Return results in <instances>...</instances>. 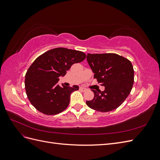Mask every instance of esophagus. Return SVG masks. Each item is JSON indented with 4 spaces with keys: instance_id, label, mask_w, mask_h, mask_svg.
Segmentation results:
<instances>
[{
    "instance_id": "1",
    "label": "esophagus",
    "mask_w": 160,
    "mask_h": 160,
    "mask_svg": "<svg viewBox=\"0 0 160 160\" xmlns=\"http://www.w3.org/2000/svg\"><path fill=\"white\" fill-rule=\"evenodd\" d=\"M80 91H87V89H85V88H80Z\"/></svg>"
}]
</instances>
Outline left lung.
Instances as JSON below:
<instances>
[{
	"mask_svg": "<svg viewBox=\"0 0 160 160\" xmlns=\"http://www.w3.org/2000/svg\"><path fill=\"white\" fill-rule=\"evenodd\" d=\"M87 60L94 78L105 90L91 89L94 98L87 101L92 109L108 112L119 108L129 95L134 82V70L129 60L115 53L90 54Z\"/></svg>",
	"mask_w": 160,
	"mask_h": 160,
	"instance_id": "8db88e82",
	"label": "left lung"
}]
</instances>
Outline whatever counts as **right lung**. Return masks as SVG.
<instances>
[{
	"label": "right lung",
	"mask_w": 160,
	"mask_h": 160,
	"mask_svg": "<svg viewBox=\"0 0 160 160\" xmlns=\"http://www.w3.org/2000/svg\"><path fill=\"white\" fill-rule=\"evenodd\" d=\"M86 58L83 52L59 47L38 56L28 69L25 80L27 98L37 110L52 115L63 111L69 104L70 95L79 87L58 85L72 65Z\"/></svg>",
	"instance_id": "1"
}]
</instances>
